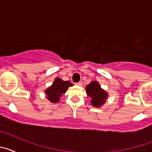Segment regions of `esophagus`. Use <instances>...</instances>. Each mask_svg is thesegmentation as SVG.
I'll return each mask as SVG.
<instances>
[{
  "instance_id": "34e87169",
  "label": "esophagus",
  "mask_w": 152,
  "mask_h": 152,
  "mask_svg": "<svg viewBox=\"0 0 152 152\" xmlns=\"http://www.w3.org/2000/svg\"><path fill=\"white\" fill-rule=\"evenodd\" d=\"M75 84H76L77 86H81V85H82V82H81V81H79V82L76 83Z\"/></svg>"
}]
</instances>
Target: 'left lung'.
<instances>
[{
  "instance_id": "1",
  "label": "left lung",
  "mask_w": 152,
  "mask_h": 152,
  "mask_svg": "<svg viewBox=\"0 0 152 152\" xmlns=\"http://www.w3.org/2000/svg\"><path fill=\"white\" fill-rule=\"evenodd\" d=\"M86 93L91 98V105L94 107H101L108 96L107 93L100 88L99 83L94 80L86 86Z\"/></svg>"
}]
</instances>
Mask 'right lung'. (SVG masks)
<instances>
[{
    "mask_svg": "<svg viewBox=\"0 0 152 152\" xmlns=\"http://www.w3.org/2000/svg\"><path fill=\"white\" fill-rule=\"evenodd\" d=\"M73 84L70 81H64L59 77H56L52 86L45 90L47 98L52 103H58L63 94L66 92L68 88Z\"/></svg>",
    "mask_w": 152,
    "mask_h": 152,
    "instance_id": "add662e5",
    "label": "right lung"
}]
</instances>
